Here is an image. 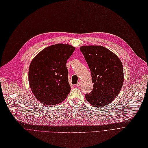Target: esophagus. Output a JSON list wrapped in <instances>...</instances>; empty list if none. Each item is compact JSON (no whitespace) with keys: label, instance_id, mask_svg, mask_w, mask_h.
Segmentation results:
<instances>
[{"label":"esophagus","instance_id":"1","mask_svg":"<svg viewBox=\"0 0 148 148\" xmlns=\"http://www.w3.org/2000/svg\"><path fill=\"white\" fill-rule=\"evenodd\" d=\"M81 85V83L80 81H79V82L77 83V87H80Z\"/></svg>","mask_w":148,"mask_h":148}]
</instances>
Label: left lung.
I'll return each mask as SVG.
<instances>
[{
    "label": "left lung",
    "instance_id": "1",
    "mask_svg": "<svg viewBox=\"0 0 148 148\" xmlns=\"http://www.w3.org/2000/svg\"><path fill=\"white\" fill-rule=\"evenodd\" d=\"M91 73L93 89L86 94L87 101L101 108L112 102L121 90L123 69L119 58L112 51L100 46L79 48Z\"/></svg>",
    "mask_w": 148,
    "mask_h": 148
}]
</instances>
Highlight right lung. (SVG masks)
Returning <instances> with one entry per match:
<instances>
[{
    "label": "right lung",
    "mask_w": 148,
    "mask_h": 148,
    "mask_svg": "<svg viewBox=\"0 0 148 148\" xmlns=\"http://www.w3.org/2000/svg\"><path fill=\"white\" fill-rule=\"evenodd\" d=\"M75 50L69 45L57 44L40 51L32 61L29 81L35 97L46 105L64 101L70 92L67 60Z\"/></svg>",
    "instance_id": "right-lung-1"
}]
</instances>
